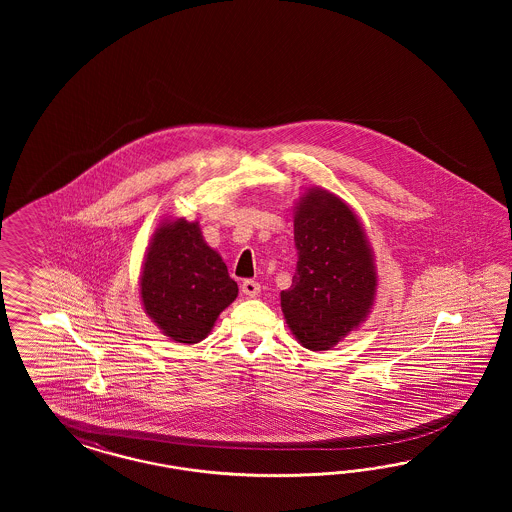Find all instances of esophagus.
<instances>
[{
	"label": "esophagus",
	"instance_id": "34e87169",
	"mask_svg": "<svg viewBox=\"0 0 512 512\" xmlns=\"http://www.w3.org/2000/svg\"><path fill=\"white\" fill-rule=\"evenodd\" d=\"M242 293L246 296H259L261 293V285L255 279H246L242 283Z\"/></svg>",
	"mask_w": 512,
	"mask_h": 512
}]
</instances>
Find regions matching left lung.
Listing matches in <instances>:
<instances>
[{"instance_id":"left-lung-1","label":"left lung","mask_w":512,"mask_h":512,"mask_svg":"<svg viewBox=\"0 0 512 512\" xmlns=\"http://www.w3.org/2000/svg\"><path fill=\"white\" fill-rule=\"evenodd\" d=\"M298 263L281 310L311 351H326L370 310L375 293L372 253L357 217L332 193L313 189L295 214Z\"/></svg>"}]
</instances>
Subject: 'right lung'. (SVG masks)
Segmentation results:
<instances>
[{
	"label": "right lung",
	"instance_id": "right-lung-1",
	"mask_svg": "<svg viewBox=\"0 0 512 512\" xmlns=\"http://www.w3.org/2000/svg\"><path fill=\"white\" fill-rule=\"evenodd\" d=\"M140 295L146 313L178 343H199L238 285L216 251L206 246L197 223L178 219L157 229L148 249Z\"/></svg>",
	"mask_w": 512,
	"mask_h": 512
}]
</instances>
